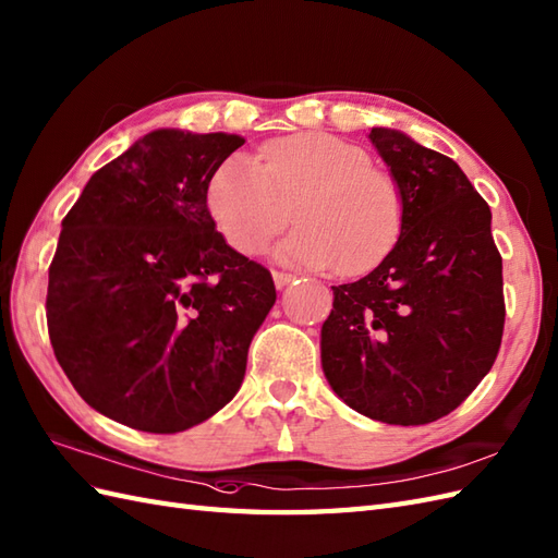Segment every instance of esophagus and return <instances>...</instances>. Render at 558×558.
<instances>
[{
  "label": "esophagus",
  "instance_id": "1",
  "mask_svg": "<svg viewBox=\"0 0 558 558\" xmlns=\"http://www.w3.org/2000/svg\"><path fill=\"white\" fill-rule=\"evenodd\" d=\"M271 277H275L277 289L289 287V283L295 279V275H291V271H281V269H275V271H271Z\"/></svg>",
  "mask_w": 558,
  "mask_h": 558
}]
</instances>
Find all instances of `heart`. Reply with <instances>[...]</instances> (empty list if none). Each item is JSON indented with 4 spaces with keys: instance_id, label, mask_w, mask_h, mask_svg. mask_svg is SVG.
Here are the masks:
<instances>
[{
    "instance_id": "1",
    "label": "heart",
    "mask_w": 558,
    "mask_h": 558,
    "mask_svg": "<svg viewBox=\"0 0 558 558\" xmlns=\"http://www.w3.org/2000/svg\"><path fill=\"white\" fill-rule=\"evenodd\" d=\"M206 206L234 251L257 255L293 220L279 255L343 277L372 269L396 246L402 194L372 158L329 134H298L257 148L255 160L232 156L215 168Z\"/></svg>"
}]
</instances>
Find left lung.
Masks as SVG:
<instances>
[{
  "instance_id": "1",
  "label": "left lung",
  "mask_w": 558,
  "mask_h": 558,
  "mask_svg": "<svg viewBox=\"0 0 558 558\" xmlns=\"http://www.w3.org/2000/svg\"><path fill=\"white\" fill-rule=\"evenodd\" d=\"M402 194L398 243L333 289L322 366L352 410L396 426L447 416L493 369L505 333L493 213L452 158L388 128L369 132Z\"/></svg>"
}]
</instances>
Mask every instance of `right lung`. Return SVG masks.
Listing matches in <instances>:
<instances>
[{"mask_svg":"<svg viewBox=\"0 0 558 558\" xmlns=\"http://www.w3.org/2000/svg\"><path fill=\"white\" fill-rule=\"evenodd\" d=\"M236 134L156 130L92 174L61 222L47 329L104 416L180 433L236 396L277 301L269 269L227 246L206 206Z\"/></svg>","mask_w":558,"mask_h":558,"instance_id":"add662e5","label":"right lung"}]
</instances>
